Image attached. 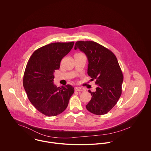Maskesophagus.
<instances>
[{"label":"esophagus","mask_w":151,"mask_h":151,"mask_svg":"<svg viewBox=\"0 0 151 151\" xmlns=\"http://www.w3.org/2000/svg\"><path fill=\"white\" fill-rule=\"evenodd\" d=\"M75 91H78V92H83V91H85V89L83 88L77 86L75 88Z\"/></svg>","instance_id":"obj_1"}]
</instances>
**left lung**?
Segmentation results:
<instances>
[{"instance_id": "8db88e82", "label": "left lung", "mask_w": 151, "mask_h": 151, "mask_svg": "<svg viewBox=\"0 0 151 151\" xmlns=\"http://www.w3.org/2000/svg\"><path fill=\"white\" fill-rule=\"evenodd\" d=\"M79 49L88 60V75L95 80V92L88 91L91 101L86 109L96 115L105 114L117 104L122 95L123 75L114 54L93 41H77L74 49Z\"/></svg>"}]
</instances>
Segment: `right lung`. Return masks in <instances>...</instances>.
<instances>
[{
	"label": "right lung",
	"mask_w": 151,
	"mask_h": 151,
	"mask_svg": "<svg viewBox=\"0 0 151 151\" xmlns=\"http://www.w3.org/2000/svg\"><path fill=\"white\" fill-rule=\"evenodd\" d=\"M74 42H55L37 49L26 66L23 86L32 105L47 116H55L67 108L74 92L70 85L62 88L53 83V73L73 47Z\"/></svg>",
	"instance_id": "1"
}]
</instances>
